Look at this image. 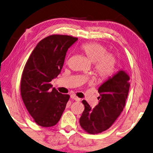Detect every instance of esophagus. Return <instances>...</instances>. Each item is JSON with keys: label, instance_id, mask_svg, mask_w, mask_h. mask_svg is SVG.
<instances>
[{"label": "esophagus", "instance_id": "obj_1", "mask_svg": "<svg viewBox=\"0 0 153 153\" xmlns=\"http://www.w3.org/2000/svg\"><path fill=\"white\" fill-rule=\"evenodd\" d=\"M71 98H72L73 100H75V101H80V99L79 98L76 97L75 95H71Z\"/></svg>", "mask_w": 153, "mask_h": 153}]
</instances>
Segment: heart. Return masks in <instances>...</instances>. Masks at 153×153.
I'll return each mask as SVG.
<instances>
[{
	"mask_svg": "<svg viewBox=\"0 0 153 153\" xmlns=\"http://www.w3.org/2000/svg\"><path fill=\"white\" fill-rule=\"evenodd\" d=\"M89 60L94 63L95 73L102 79H107L113 75L116 70V59L114 55L106 53L105 46L98 43H86L81 46Z\"/></svg>",
	"mask_w": 153,
	"mask_h": 153,
	"instance_id": "1",
	"label": "heart"
}]
</instances>
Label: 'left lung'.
<instances>
[{
    "label": "left lung",
    "mask_w": 153,
    "mask_h": 153,
    "mask_svg": "<svg viewBox=\"0 0 153 153\" xmlns=\"http://www.w3.org/2000/svg\"><path fill=\"white\" fill-rule=\"evenodd\" d=\"M129 80L126 70L119 71L98 88L99 103L94 108L90 107L86 100H82L85 110L79 121L84 130L90 134H98L110 128L125 107Z\"/></svg>",
    "instance_id": "left-lung-1"
}]
</instances>
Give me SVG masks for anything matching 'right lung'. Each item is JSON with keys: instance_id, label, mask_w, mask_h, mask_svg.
<instances>
[{"instance_id": "right-lung-1", "label": "right lung", "mask_w": 153, "mask_h": 153, "mask_svg": "<svg viewBox=\"0 0 153 153\" xmlns=\"http://www.w3.org/2000/svg\"><path fill=\"white\" fill-rule=\"evenodd\" d=\"M76 37L51 35L33 50L22 75L20 91L25 106L35 122L44 127L58 123L69 95L59 92L50 84L61 73L68 49Z\"/></svg>"}]
</instances>
